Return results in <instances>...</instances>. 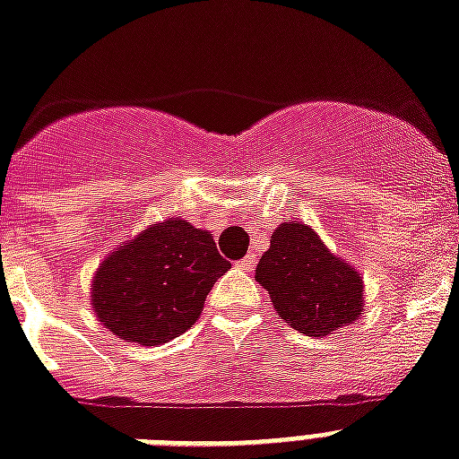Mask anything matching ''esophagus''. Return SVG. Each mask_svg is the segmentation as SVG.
Segmentation results:
<instances>
[{"mask_svg": "<svg viewBox=\"0 0 459 459\" xmlns=\"http://www.w3.org/2000/svg\"><path fill=\"white\" fill-rule=\"evenodd\" d=\"M255 264H256L255 255H247L242 262H238V268H240V271H247L249 273V271H255Z\"/></svg>", "mask_w": 459, "mask_h": 459, "instance_id": "esophagus-1", "label": "esophagus"}]
</instances>
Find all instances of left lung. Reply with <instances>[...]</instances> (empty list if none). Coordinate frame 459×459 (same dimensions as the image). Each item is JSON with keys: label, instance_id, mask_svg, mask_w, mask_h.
I'll return each mask as SVG.
<instances>
[{"label": "left lung", "instance_id": "obj_1", "mask_svg": "<svg viewBox=\"0 0 459 459\" xmlns=\"http://www.w3.org/2000/svg\"><path fill=\"white\" fill-rule=\"evenodd\" d=\"M256 282L275 314L307 337H327L360 318L365 285L359 268L330 252L311 226L282 221L256 264Z\"/></svg>", "mask_w": 459, "mask_h": 459}]
</instances>
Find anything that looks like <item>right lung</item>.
Returning <instances> with one entry per match:
<instances>
[{
    "mask_svg": "<svg viewBox=\"0 0 459 459\" xmlns=\"http://www.w3.org/2000/svg\"><path fill=\"white\" fill-rule=\"evenodd\" d=\"M229 268L210 230L178 217L155 221L108 252L91 278V308L115 337L167 344L195 325Z\"/></svg>",
    "mask_w": 459,
    "mask_h": 459,
    "instance_id": "add662e5",
    "label": "right lung"
}]
</instances>
